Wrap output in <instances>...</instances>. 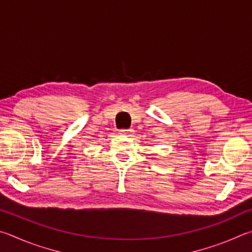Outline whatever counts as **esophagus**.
Returning a JSON list of instances; mask_svg holds the SVG:
<instances>
[{
    "instance_id": "1",
    "label": "esophagus",
    "mask_w": 252,
    "mask_h": 252,
    "mask_svg": "<svg viewBox=\"0 0 252 252\" xmlns=\"http://www.w3.org/2000/svg\"><path fill=\"white\" fill-rule=\"evenodd\" d=\"M121 135H123V136H126V137H131V136L134 135V130L131 129V128H129V129H123V130H121V133H119Z\"/></svg>"
}]
</instances>
